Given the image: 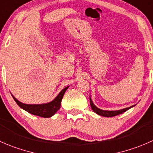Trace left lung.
Masks as SVG:
<instances>
[{
	"label": "left lung",
	"instance_id": "left-lung-1",
	"mask_svg": "<svg viewBox=\"0 0 153 153\" xmlns=\"http://www.w3.org/2000/svg\"><path fill=\"white\" fill-rule=\"evenodd\" d=\"M90 106H91L92 110H93L95 113H96V114L100 115V116L105 117H114V116H117V115H119V114H123V113L125 112V111H126L127 110L130 109V108L135 106V105H132V106L131 107H128V108H123V109H121V110H118V111H104V110L100 109V108H98L97 107L93 104L91 98H90Z\"/></svg>",
	"mask_w": 153,
	"mask_h": 153
}]
</instances>
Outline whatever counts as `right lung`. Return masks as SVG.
Listing matches in <instances>:
<instances>
[{
	"instance_id": "right-lung-1",
	"label": "right lung",
	"mask_w": 153,
	"mask_h": 153,
	"mask_svg": "<svg viewBox=\"0 0 153 153\" xmlns=\"http://www.w3.org/2000/svg\"><path fill=\"white\" fill-rule=\"evenodd\" d=\"M69 86L65 87L64 89L60 92L57 97L51 102H48L45 104H38V105H30V104H25L19 102L18 99H16L14 96H13V99L16 101L17 105L20 107L21 108L24 109L25 111H27L28 113L36 116L42 117L44 118H48L52 117L55 114V113L60 109V104H61L62 99L63 97L65 92L66 91Z\"/></svg>"
}]
</instances>
